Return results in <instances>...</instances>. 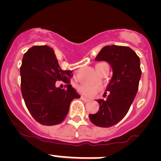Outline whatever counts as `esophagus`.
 Returning <instances> with one entry per match:
<instances>
[{"instance_id": "34e87169", "label": "esophagus", "mask_w": 161, "mask_h": 161, "mask_svg": "<svg viewBox=\"0 0 161 161\" xmlns=\"http://www.w3.org/2000/svg\"><path fill=\"white\" fill-rule=\"evenodd\" d=\"M80 98H81V100H83L84 102H86V103H87V102L90 101V99H89V98H85V97H84V96H81Z\"/></svg>"}]
</instances>
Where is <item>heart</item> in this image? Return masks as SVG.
<instances>
[{"mask_svg": "<svg viewBox=\"0 0 161 161\" xmlns=\"http://www.w3.org/2000/svg\"><path fill=\"white\" fill-rule=\"evenodd\" d=\"M77 90L82 95L87 97H93L97 95L98 92L101 90V87L99 86H92L89 84H80L77 86Z\"/></svg>", "mask_w": 161, "mask_h": 161, "instance_id": "b5f03b06", "label": "heart"}]
</instances>
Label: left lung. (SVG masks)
<instances>
[{
	"instance_id": "obj_1",
	"label": "left lung",
	"mask_w": 161,
	"mask_h": 161,
	"mask_svg": "<svg viewBox=\"0 0 161 161\" xmlns=\"http://www.w3.org/2000/svg\"><path fill=\"white\" fill-rule=\"evenodd\" d=\"M95 60L107 62L113 69V76L106 90L109 93L107 98L97 100L99 109L88 117L96 126L109 128L125 117L136 95L142 75L140 59L129 47L107 45Z\"/></svg>"
}]
</instances>
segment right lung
I'll use <instances>...</instances> for the list:
<instances>
[{
  "label": "right lung",
  "mask_w": 161,
  "mask_h": 161,
  "mask_svg": "<svg viewBox=\"0 0 161 161\" xmlns=\"http://www.w3.org/2000/svg\"><path fill=\"white\" fill-rule=\"evenodd\" d=\"M21 92L32 117L43 125L63 121L74 98L80 95L69 84L72 70H63L54 50L47 45L33 46L23 55L20 67ZM62 80L68 89L55 87Z\"/></svg>",
  "instance_id": "right-lung-1"
}]
</instances>
